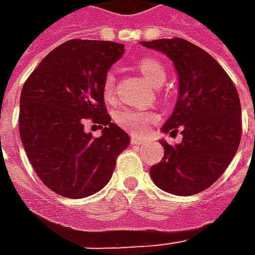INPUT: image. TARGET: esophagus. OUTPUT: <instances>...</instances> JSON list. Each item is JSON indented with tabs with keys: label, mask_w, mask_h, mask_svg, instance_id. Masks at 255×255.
<instances>
[{
	"label": "esophagus",
	"mask_w": 255,
	"mask_h": 255,
	"mask_svg": "<svg viewBox=\"0 0 255 255\" xmlns=\"http://www.w3.org/2000/svg\"><path fill=\"white\" fill-rule=\"evenodd\" d=\"M131 143L136 144V146H142V144H144L146 142H144L143 139L138 138V136H131Z\"/></svg>",
	"instance_id": "esophagus-1"
}]
</instances>
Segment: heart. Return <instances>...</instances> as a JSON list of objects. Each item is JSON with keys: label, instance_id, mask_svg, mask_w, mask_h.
I'll use <instances>...</instances> for the list:
<instances>
[{"label": "heart", "instance_id": "heart-1", "mask_svg": "<svg viewBox=\"0 0 255 255\" xmlns=\"http://www.w3.org/2000/svg\"><path fill=\"white\" fill-rule=\"evenodd\" d=\"M138 69L140 75L144 78V80L153 87H160L165 82V69L161 65L160 61H157L154 58H140L138 63ZM115 84H116V76L113 72H109L104 80V95H105L106 100H111L113 97ZM154 120L155 116L153 113L131 111V109H123V111L117 112L116 115V122L124 129H127L132 133L144 132L149 127L150 123L154 122Z\"/></svg>", "mask_w": 255, "mask_h": 255}]
</instances>
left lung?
<instances>
[{"label": "left lung", "mask_w": 255, "mask_h": 255, "mask_svg": "<svg viewBox=\"0 0 255 255\" xmlns=\"http://www.w3.org/2000/svg\"><path fill=\"white\" fill-rule=\"evenodd\" d=\"M165 54L177 75V101L161 127L182 142L166 143L162 160L150 168L157 187L173 195H194L210 187L235 157L242 135L239 94L223 67L209 53L180 38L142 41Z\"/></svg>", "instance_id": "left-lung-1"}]
</instances>
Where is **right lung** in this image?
I'll use <instances>...</instances> for the list:
<instances>
[{
  "label": "right lung",
  "instance_id": "right-lung-1",
  "mask_svg": "<svg viewBox=\"0 0 255 255\" xmlns=\"http://www.w3.org/2000/svg\"><path fill=\"white\" fill-rule=\"evenodd\" d=\"M124 54V45L71 39L42 60L20 95V139L45 186L65 198H86L105 187L128 133L112 123L104 100V80ZM91 118L100 138L84 131Z\"/></svg>",
  "mask_w": 255,
  "mask_h": 255
}]
</instances>
